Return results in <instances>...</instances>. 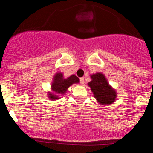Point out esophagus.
Here are the masks:
<instances>
[{
	"label": "esophagus",
	"instance_id": "1",
	"mask_svg": "<svg viewBox=\"0 0 153 153\" xmlns=\"http://www.w3.org/2000/svg\"><path fill=\"white\" fill-rule=\"evenodd\" d=\"M79 81H80V84L81 85L84 84V78H83V77H82V78L79 79Z\"/></svg>",
	"mask_w": 153,
	"mask_h": 153
}]
</instances>
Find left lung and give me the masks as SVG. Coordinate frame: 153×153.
<instances>
[{"instance_id": "8db88e82", "label": "left lung", "mask_w": 153, "mask_h": 153, "mask_svg": "<svg viewBox=\"0 0 153 153\" xmlns=\"http://www.w3.org/2000/svg\"><path fill=\"white\" fill-rule=\"evenodd\" d=\"M91 80L88 85L91 88L94 97L102 105H111L114 102L116 93L107 82L102 74L97 73L91 76Z\"/></svg>"}]
</instances>
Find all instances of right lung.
<instances>
[{"mask_svg": "<svg viewBox=\"0 0 153 153\" xmlns=\"http://www.w3.org/2000/svg\"><path fill=\"white\" fill-rule=\"evenodd\" d=\"M79 79L75 75H71L68 78L64 79L62 74L57 73L53 76V82L51 85V89L55 94H63L67 89L74 83H78ZM52 94V93L48 94V97L51 100H58V95Z\"/></svg>", "mask_w": 153, "mask_h": 153, "instance_id": "obj_1", "label": "right lung"}]
</instances>
